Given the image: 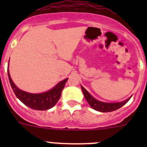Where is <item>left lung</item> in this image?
<instances>
[{"instance_id": "8db88e82", "label": "left lung", "mask_w": 147, "mask_h": 147, "mask_svg": "<svg viewBox=\"0 0 147 147\" xmlns=\"http://www.w3.org/2000/svg\"><path fill=\"white\" fill-rule=\"evenodd\" d=\"M81 88L82 90V92L84 93L85 99L87 100L88 104L90 105V107L93 109H94V110H98L99 112H112V111H114V110H118L120 107H121L123 105H125L130 99V98H127V100H125V101H124V102H118V103H105V102H99V101L93 98L91 95L82 86H81Z\"/></svg>"}]
</instances>
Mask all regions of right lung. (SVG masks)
I'll return each instance as SVG.
<instances>
[{
    "mask_svg": "<svg viewBox=\"0 0 147 147\" xmlns=\"http://www.w3.org/2000/svg\"><path fill=\"white\" fill-rule=\"evenodd\" d=\"M8 76H9L10 85L16 96L28 107L37 110H49L54 107L60 98L61 93L67 80V79L62 80L49 91L39 93V94H33V93L23 91L14 84L9 75V70H8Z\"/></svg>",
    "mask_w": 147,
    "mask_h": 147,
    "instance_id": "right-lung-1",
    "label": "right lung"
}]
</instances>
